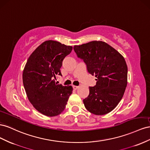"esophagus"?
Returning <instances> with one entry per match:
<instances>
[{"label":"esophagus","mask_w":150,"mask_h":150,"mask_svg":"<svg viewBox=\"0 0 150 150\" xmlns=\"http://www.w3.org/2000/svg\"><path fill=\"white\" fill-rule=\"evenodd\" d=\"M73 88H74V89L75 90H76L79 88V86H75V85H74V86H73Z\"/></svg>","instance_id":"obj_1"}]
</instances>
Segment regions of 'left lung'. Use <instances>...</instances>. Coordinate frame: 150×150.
Listing matches in <instances>:
<instances>
[{"label": "left lung", "instance_id": "left-lung-1", "mask_svg": "<svg viewBox=\"0 0 150 150\" xmlns=\"http://www.w3.org/2000/svg\"><path fill=\"white\" fill-rule=\"evenodd\" d=\"M74 50L86 64L89 74L96 77V85L89 87V95L83 100L85 108L95 115L110 112L121 101L127 86L125 58L112 46L100 41L75 45Z\"/></svg>", "mask_w": 150, "mask_h": 150}]
</instances>
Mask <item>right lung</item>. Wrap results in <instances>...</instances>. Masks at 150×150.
Segmentation results:
<instances>
[{"instance_id": "right-lung-1", "label": "right lung", "mask_w": 150, "mask_h": 150, "mask_svg": "<svg viewBox=\"0 0 150 150\" xmlns=\"http://www.w3.org/2000/svg\"><path fill=\"white\" fill-rule=\"evenodd\" d=\"M72 48L58 41H46L30 55L25 65L23 81L28 99L46 116L61 114L72 93L71 86L55 82L57 75L62 76L63 60Z\"/></svg>"}]
</instances>
